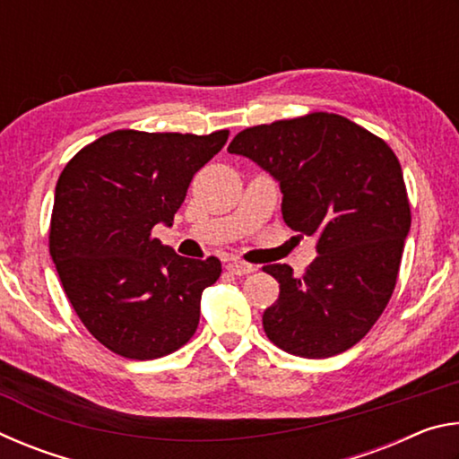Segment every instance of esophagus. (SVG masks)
<instances>
[{"label":"esophagus","mask_w":459,"mask_h":459,"mask_svg":"<svg viewBox=\"0 0 459 459\" xmlns=\"http://www.w3.org/2000/svg\"><path fill=\"white\" fill-rule=\"evenodd\" d=\"M227 269L235 275H248V273H253V271H255V265H251V263H245V261L232 259V261L227 263Z\"/></svg>","instance_id":"34e87169"}]
</instances>
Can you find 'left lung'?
<instances>
[{
    "label": "left lung",
    "mask_w": 459,
    "mask_h": 459,
    "mask_svg": "<svg viewBox=\"0 0 459 459\" xmlns=\"http://www.w3.org/2000/svg\"><path fill=\"white\" fill-rule=\"evenodd\" d=\"M229 152L273 176L287 227L317 238L304 277L285 263L263 267L279 283L263 314L267 338L304 359L352 348L391 299L411 229L397 155L354 121L322 111L243 129Z\"/></svg>",
    "instance_id": "left-lung-1"
}]
</instances>
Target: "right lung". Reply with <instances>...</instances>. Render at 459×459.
<instances>
[{
  "label": "right lung",
  "mask_w": 459,
  "mask_h": 459,
  "mask_svg": "<svg viewBox=\"0 0 459 459\" xmlns=\"http://www.w3.org/2000/svg\"><path fill=\"white\" fill-rule=\"evenodd\" d=\"M227 139V129H119L82 147L62 169L50 255L76 316L111 352L161 359L196 332L202 291L221 277V261L180 257L152 230L172 224L194 174Z\"/></svg>",
  "instance_id": "right-lung-1"
}]
</instances>
